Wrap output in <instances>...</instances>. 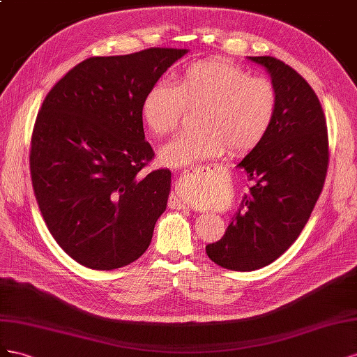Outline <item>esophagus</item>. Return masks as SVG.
I'll use <instances>...</instances> for the list:
<instances>
[{"mask_svg":"<svg viewBox=\"0 0 357 357\" xmlns=\"http://www.w3.org/2000/svg\"><path fill=\"white\" fill-rule=\"evenodd\" d=\"M199 170H200V169H199ZM191 172L195 173V172H197V169H196V170H185V173H191ZM173 203H175V206H178V208H182V206H184V205H182V203H181L178 199H176V202H173Z\"/></svg>","mask_w":357,"mask_h":357,"instance_id":"esophagus-1","label":"esophagus"}]
</instances>
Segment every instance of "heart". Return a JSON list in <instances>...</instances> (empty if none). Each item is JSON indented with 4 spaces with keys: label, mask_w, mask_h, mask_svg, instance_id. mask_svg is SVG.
Masks as SVG:
<instances>
[{
    "label": "heart",
    "mask_w": 357,
    "mask_h": 357,
    "mask_svg": "<svg viewBox=\"0 0 357 357\" xmlns=\"http://www.w3.org/2000/svg\"><path fill=\"white\" fill-rule=\"evenodd\" d=\"M203 106L197 133L181 135L158 152L162 165L182 167L221 155L227 146L245 154L260 145L273 126L278 94L268 79L251 77L247 70L226 59L191 64L175 85H152L142 100L140 114L155 136L176 130L185 107ZM191 199H202L200 187L185 188Z\"/></svg>",
    "instance_id": "b5f03b06"
}]
</instances>
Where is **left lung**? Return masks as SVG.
<instances>
[{
    "mask_svg": "<svg viewBox=\"0 0 357 357\" xmlns=\"http://www.w3.org/2000/svg\"><path fill=\"white\" fill-rule=\"evenodd\" d=\"M271 76L278 94L273 126L238 167L254 181L224 236L208 257L230 271H256L298 239L323 190L329 162L326 119L312 88L272 56H248Z\"/></svg>",
    "mask_w": 357,
    "mask_h": 357,
    "instance_id": "obj_1",
    "label": "left lung"
}]
</instances>
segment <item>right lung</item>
<instances>
[{"label": "right lung", "mask_w": 357, "mask_h": 357, "mask_svg": "<svg viewBox=\"0 0 357 357\" xmlns=\"http://www.w3.org/2000/svg\"><path fill=\"white\" fill-rule=\"evenodd\" d=\"M187 49L151 47L88 58L56 82L40 109L29 169L50 235L89 269L127 266L144 254L166 211L169 169L154 157L140 106Z\"/></svg>", "instance_id": "1"}]
</instances>
